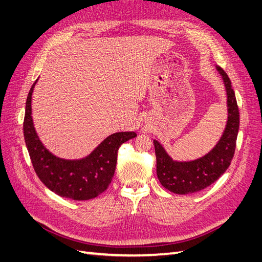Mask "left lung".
I'll list each match as a JSON object with an SVG mask.
<instances>
[{"instance_id": "obj_1", "label": "left lung", "mask_w": 262, "mask_h": 262, "mask_svg": "<svg viewBox=\"0 0 262 262\" xmlns=\"http://www.w3.org/2000/svg\"><path fill=\"white\" fill-rule=\"evenodd\" d=\"M216 69L223 76L228 105L227 125L216 146L199 160L182 163L173 162L163 146L154 140L158 180L173 193H193L211 186L226 171L234 157L239 129V110L231 80L223 69Z\"/></svg>"}]
</instances>
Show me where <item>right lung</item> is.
<instances>
[{"label": "right lung", "instance_id": "right-lung-1", "mask_svg": "<svg viewBox=\"0 0 262 262\" xmlns=\"http://www.w3.org/2000/svg\"><path fill=\"white\" fill-rule=\"evenodd\" d=\"M36 83V82H35ZM31 86L26 100L24 138L33 167L43 185L60 196L72 200H90L102 193L112 182L118 150L124 142L137 137L136 132H119L108 137L94 152L80 161H64L53 156L39 141L31 119Z\"/></svg>", "mask_w": 262, "mask_h": 262}]
</instances>
